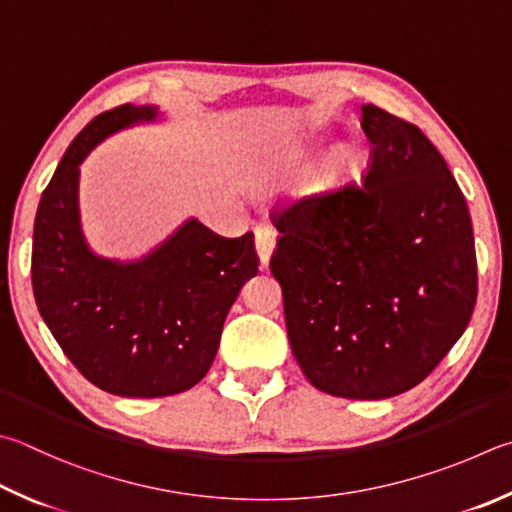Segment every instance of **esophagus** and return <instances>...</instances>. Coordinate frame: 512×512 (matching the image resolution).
<instances>
[{"mask_svg":"<svg viewBox=\"0 0 512 512\" xmlns=\"http://www.w3.org/2000/svg\"><path fill=\"white\" fill-rule=\"evenodd\" d=\"M255 246H257V255H259V262H262V268L268 266V259H271V253L275 248V228L266 224L257 226Z\"/></svg>","mask_w":512,"mask_h":512,"instance_id":"1","label":"esophagus"}]
</instances>
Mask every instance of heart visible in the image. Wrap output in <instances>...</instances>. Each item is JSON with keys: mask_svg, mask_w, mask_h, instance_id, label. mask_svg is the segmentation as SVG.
<instances>
[{"mask_svg": "<svg viewBox=\"0 0 512 512\" xmlns=\"http://www.w3.org/2000/svg\"><path fill=\"white\" fill-rule=\"evenodd\" d=\"M345 165H347V156H342V154L333 156V159L327 163V167H324L322 174H320V183H322V185L336 183L340 172L345 170Z\"/></svg>", "mask_w": 512, "mask_h": 512, "instance_id": "1", "label": "heart"}]
</instances>
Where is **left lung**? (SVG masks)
<instances>
[{
    "instance_id": "left-lung-1",
    "label": "left lung",
    "mask_w": 512,
    "mask_h": 512,
    "mask_svg": "<svg viewBox=\"0 0 512 512\" xmlns=\"http://www.w3.org/2000/svg\"><path fill=\"white\" fill-rule=\"evenodd\" d=\"M362 183L277 203L271 273L288 342L320 392L403 394L448 356L477 302L470 212L421 129L362 107Z\"/></svg>"
}]
</instances>
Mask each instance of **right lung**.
I'll return each mask as SVG.
<instances>
[{
    "label": "right lung",
    "mask_w": 512,
    "mask_h": 512,
    "mask_svg": "<svg viewBox=\"0 0 512 512\" xmlns=\"http://www.w3.org/2000/svg\"><path fill=\"white\" fill-rule=\"evenodd\" d=\"M156 116L120 105L73 138L42 192L33 228L37 311L76 369L109 394H181L208 374L239 288L257 273L253 232L221 237L188 221L143 262L89 253L78 224V165L116 129Z\"/></svg>",
    "instance_id": "1"
}]
</instances>
